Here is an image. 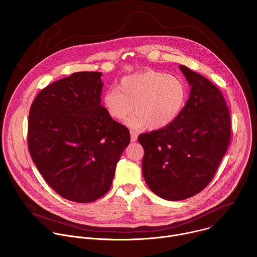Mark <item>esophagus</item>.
<instances>
[{
    "instance_id": "esophagus-1",
    "label": "esophagus",
    "mask_w": 257,
    "mask_h": 257,
    "mask_svg": "<svg viewBox=\"0 0 257 257\" xmlns=\"http://www.w3.org/2000/svg\"><path fill=\"white\" fill-rule=\"evenodd\" d=\"M130 135H131V141L132 142H134V141H136L137 140V133L135 132V131H133V130H130Z\"/></svg>"
}]
</instances>
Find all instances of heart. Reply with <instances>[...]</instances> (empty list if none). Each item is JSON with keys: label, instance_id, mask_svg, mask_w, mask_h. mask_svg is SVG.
Returning <instances> with one entry per match:
<instances>
[{"label": "heart", "instance_id": "1", "mask_svg": "<svg viewBox=\"0 0 257 257\" xmlns=\"http://www.w3.org/2000/svg\"><path fill=\"white\" fill-rule=\"evenodd\" d=\"M188 99V87L181 77L156 70H145L122 78L118 89L102 95V105L113 120L128 121L135 129H164L173 124Z\"/></svg>", "mask_w": 257, "mask_h": 257}]
</instances>
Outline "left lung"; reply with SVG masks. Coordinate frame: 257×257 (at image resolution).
Instances as JSON below:
<instances>
[{
  "mask_svg": "<svg viewBox=\"0 0 257 257\" xmlns=\"http://www.w3.org/2000/svg\"><path fill=\"white\" fill-rule=\"evenodd\" d=\"M180 70L191 86L182 113L170 126L138 136L146 184L171 201L192 197L208 185L231 139L230 112L222 92L186 66Z\"/></svg>",
  "mask_w": 257,
  "mask_h": 257,
  "instance_id": "8db88e82",
  "label": "left lung"
}]
</instances>
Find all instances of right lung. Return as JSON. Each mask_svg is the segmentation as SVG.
I'll list each match as a JSON object with an SVG mask.
<instances>
[{"instance_id":"add662e5","label":"right lung","mask_w":257,"mask_h":257,"mask_svg":"<svg viewBox=\"0 0 257 257\" xmlns=\"http://www.w3.org/2000/svg\"><path fill=\"white\" fill-rule=\"evenodd\" d=\"M100 72H76L45 87L31 104L28 150L48 184L62 197L87 203L112 185L130 142L127 127L100 103Z\"/></svg>"}]
</instances>
